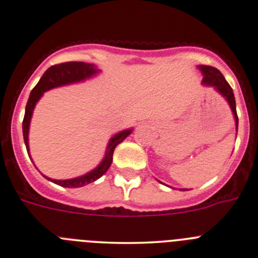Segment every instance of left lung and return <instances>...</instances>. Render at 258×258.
Instances as JSON below:
<instances>
[{
    "label": "left lung",
    "mask_w": 258,
    "mask_h": 258,
    "mask_svg": "<svg viewBox=\"0 0 258 258\" xmlns=\"http://www.w3.org/2000/svg\"><path fill=\"white\" fill-rule=\"evenodd\" d=\"M198 68L201 71L202 75H204V79H202V85L213 88L228 102V105H229L230 109H231V113H233V115H234L236 134H238L239 119H238V114H236L235 97H234L233 89L230 88V85L227 83L225 78L223 77V74L218 71V69L213 68V67H210V66H198ZM160 183L163 184L162 181H160ZM169 187H172V186H169ZM179 190H180V191H185L186 189H179Z\"/></svg>",
    "instance_id": "obj_1"
}]
</instances>
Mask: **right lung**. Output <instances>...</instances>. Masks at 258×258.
<instances>
[{
    "label": "right lung",
    "mask_w": 258,
    "mask_h": 258,
    "mask_svg": "<svg viewBox=\"0 0 258 258\" xmlns=\"http://www.w3.org/2000/svg\"><path fill=\"white\" fill-rule=\"evenodd\" d=\"M101 73V69H98L95 64L85 62H67L60 63V64L52 66L47 71L43 73L41 79L36 84L35 88L33 89L29 96L27 107H25V114L24 119H23V137H24L25 147L29 157L31 158L30 152H29V128H30V121L31 117H33L34 109H35L36 103L43 96V92L51 90V89L59 88V86L72 85V84L83 83L85 80L91 79V78L96 77L97 74ZM133 128L124 129L121 132L114 134L113 137L109 139L108 144H107L105 156H103L102 161L97 164L94 169L90 172L85 173V174L80 176H75L72 179H52L48 176H45L47 180L52 181V183L59 185L63 187H82L85 185L92 183V181L97 180L101 178L111 167L112 160H113V152L117 145H119L121 141L125 140L126 138L132 134ZM33 161V158H31Z\"/></svg>",
    "instance_id": "1"
}]
</instances>
